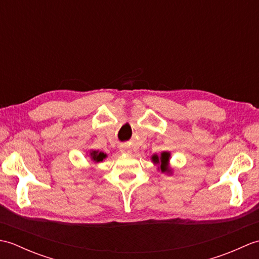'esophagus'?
Listing matches in <instances>:
<instances>
[{"label": "esophagus", "instance_id": "1", "mask_svg": "<svg viewBox=\"0 0 259 259\" xmlns=\"http://www.w3.org/2000/svg\"><path fill=\"white\" fill-rule=\"evenodd\" d=\"M120 151H121V152H123V153H130V152H131L130 148H129L128 146H121V148H120Z\"/></svg>", "mask_w": 259, "mask_h": 259}]
</instances>
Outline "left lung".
<instances>
[{"label":"left lung","instance_id":"left-lung-1","mask_svg":"<svg viewBox=\"0 0 259 259\" xmlns=\"http://www.w3.org/2000/svg\"><path fill=\"white\" fill-rule=\"evenodd\" d=\"M169 157H170V155H169V152H162L161 153V157L159 158L158 156H153L152 157V160L155 161L156 163H158L159 161H160V169H161V171H167V163H168V160H169Z\"/></svg>","mask_w":259,"mask_h":259}]
</instances>
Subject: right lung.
I'll use <instances>...</instances> for the list:
<instances>
[{
    "instance_id": "right-lung-1",
    "label": "right lung",
    "mask_w": 259,
    "mask_h": 259,
    "mask_svg": "<svg viewBox=\"0 0 259 259\" xmlns=\"http://www.w3.org/2000/svg\"><path fill=\"white\" fill-rule=\"evenodd\" d=\"M91 159L93 160V162H100V161H102L104 158L107 157V155L106 153H103V152H99V151H91Z\"/></svg>"
}]
</instances>
